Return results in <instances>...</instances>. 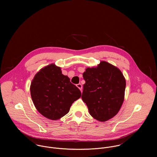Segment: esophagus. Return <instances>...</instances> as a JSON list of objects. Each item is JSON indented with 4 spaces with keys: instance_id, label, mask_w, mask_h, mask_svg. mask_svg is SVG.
Instances as JSON below:
<instances>
[{
    "instance_id": "obj_1",
    "label": "esophagus",
    "mask_w": 157,
    "mask_h": 157,
    "mask_svg": "<svg viewBox=\"0 0 157 157\" xmlns=\"http://www.w3.org/2000/svg\"><path fill=\"white\" fill-rule=\"evenodd\" d=\"M77 87L82 91V84H80V83L77 84Z\"/></svg>"
}]
</instances>
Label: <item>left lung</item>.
<instances>
[{
	"label": "left lung",
	"mask_w": 157,
	"mask_h": 157,
	"mask_svg": "<svg viewBox=\"0 0 157 157\" xmlns=\"http://www.w3.org/2000/svg\"><path fill=\"white\" fill-rule=\"evenodd\" d=\"M82 95L90 115L105 122L120 111L124 98L126 80L121 71L112 64L101 61L96 67H87Z\"/></svg>",
	"instance_id": "obj_1"
}]
</instances>
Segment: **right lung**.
Returning a JSON list of instances; mask_svg holds the SVG:
<instances>
[{
    "label": "right lung",
    "mask_w": 157,
    "mask_h": 157,
    "mask_svg": "<svg viewBox=\"0 0 157 157\" xmlns=\"http://www.w3.org/2000/svg\"><path fill=\"white\" fill-rule=\"evenodd\" d=\"M30 92L37 110L52 120L67 114L72 104L81 97L80 90L54 63L42 68L35 75Z\"/></svg>",
    "instance_id": "1"
}]
</instances>
